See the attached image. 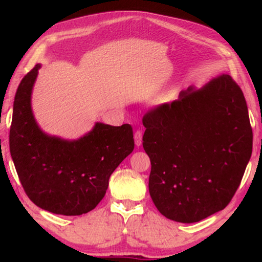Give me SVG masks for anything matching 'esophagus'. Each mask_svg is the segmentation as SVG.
<instances>
[{"label":"esophagus","mask_w":262,"mask_h":262,"mask_svg":"<svg viewBox=\"0 0 262 262\" xmlns=\"http://www.w3.org/2000/svg\"><path fill=\"white\" fill-rule=\"evenodd\" d=\"M142 132L140 130H136L135 134H134V140H135V144L136 146H141L142 145Z\"/></svg>","instance_id":"esophagus-1"}]
</instances>
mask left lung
<instances>
[{
    "mask_svg": "<svg viewBox=\"0 0 262 262\" xmlns=\"http://www.w3.org/2000/svg\"><path fill=\"white\" fill-rule=\"evenodd\" d=\"M148 190L166 219L196 223L224 209L252 153L243 92L230 75L188 88L143 118Z\"/></svg>",
    "mask_w": 262,
    "mask_h": 262,
    "instance_id": "left-lung-1",
    "label": "left lung"
}]
</instances>
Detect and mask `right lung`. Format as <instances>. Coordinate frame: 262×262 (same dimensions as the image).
<instances>
[{
    "label": "right lung",
    "mask_w": 262,
    "mask_h": 262,
    "mask_svg": "<svg viewBox=\"0 0 262 262\" xmlns=\"http://www.w3.org/2000/svg\"><path fill=\"white\" fill-rule=\"evenodd\" d=\"M41 68L37 64L16 90L10 128V153L27 196L54 214L76 216L96 208L109 178L134 149L129 124L96 122L77 140L46 134L31 108L32 89Z\"/></svg>",
    "instance_id": "add662e5"
}]
</instances>
